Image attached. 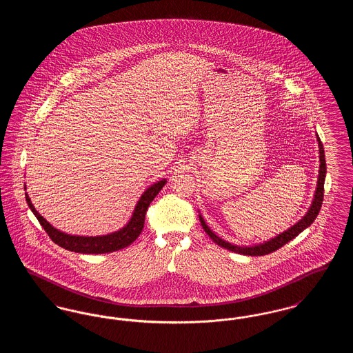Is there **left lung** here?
<instances>
[{
  "label": "left lung",
  "instance_id": "8db88e82",
  "mask_svg": "<svg viewBox=\"0 0 353 353\" xmlns=\"http://www.w3.org/2000/svg\"><path fill=\"white\" fill-rule=\"evenodd\" d=\"M318 141H319V153H320V169H319V180H318V188H316V193H315V197H314V201L312 205L308 210V213L303 217L296 225H294L292 228H290L288 230H285V233L270 239L269 242H265L262 245H256V246H252V248H241V246H235L232 245L223 239H221L219 236L214 234L209 228L208 225L205 223V221L200 216V221H201L202 228L205 230V233L209 235L213 242H216L219 246L223 248V249H228L230 252H238V254H243V255H266L270 252H275L278 249H281L282 246H285L287 242H290L291 239H294L296 235L299 233H302L303 230L305 228H308L315 219L318 217L319 214L320 208H321V203H323V197H324V180H325V173H327V165H325V156H324V148H323V144L320 141L319 137H318Z\"/></svg>",
  "mask_w": 353,
  "mask_h": 353
}]
</instances>
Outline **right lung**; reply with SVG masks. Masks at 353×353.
<instances>
[{"instance_id":"1","label":"right lung","mask_w":353,"mask_h":353,"mask_svg":"<svg viewBox=\"0 0 353 353\" xmlns=\"http://www.w3.org/2000/svg\"><path fill=\"white\" fill-rule=\"evenodd\" d=\"M165 183H167L165 180H161V181L150 186L143 193V196L140 197V200L134 208L132 219H130V222L123 229H120L115 233L101 235V236H78V235L65 234V233L57 230L35 210L28 193H25V196H26V202H28L29 208L32 209L34 216L39 221L41 226L45 229V232L50 236V239L54 243H57L58 246L70 250V252H81V254H104V252H117V250L130 246L140 235L143 228H144V219H145L147 209H148L150 203L153 201V199L157 196V193L163 189Z\"/></svg>"}]
</instances>
